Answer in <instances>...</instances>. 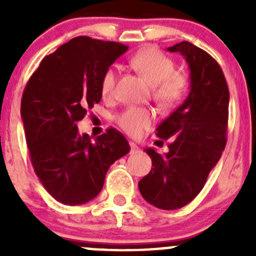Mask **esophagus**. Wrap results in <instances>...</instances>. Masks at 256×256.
I'll list each match as a JSON object with an SVG mask.
<instances>
[{
  "instance_id": "obj_1",
  "label": "esophagus",
  "mask_w": 256,
  "mask_h": 256,
  "mask_svg": "<svg viewBox=\"0 0 256 256\" xmlns=\"http://www.w3.org/2000/svg\"><path fill=\"white\" fill-rule=\"evenodd\" d=\"M130 152L132 154H136L140 151V148L134 144V142H130Z\"/></svg>"
}]
</instances>
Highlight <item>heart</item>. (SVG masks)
<instances>
[{
	"instance_id": "b5f03b06",
	"label": "heart",
	"mask_w": 256,
	"mask_h": 256,
	"mask_svg": "<svg viewBox=\"0 0 256 256\" xmlns=\"http://www.w3.org/2000/svg\"><path fill=\"white\" fill-rule=\"evenodd\" d=\"M130 64L148 83L152 84V94L162 108H172L180 102L187 90L184 74L176 72L174 60L156 47H146L130 58ZM118 79V66L112 65L101 76L100 88L104 97L112 96ZM115 122L130 136H140L150 128L154 122L151 110L144 108H128L118 114Z\"/></svg>"
}]
</instances>
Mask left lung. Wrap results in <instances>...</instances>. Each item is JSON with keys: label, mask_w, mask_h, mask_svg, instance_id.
I'll return each instance as SVG.
<instances>
[{"label": "left lung", "mask_w": 256, "mask_h": 256, "mask_svg": "<svg viewBox=\"0 0 256 256\" xmlns=\"http://www.w3.org/2000/svg\"><path fill=\"white\" fill-rule=\"evenodd\" d=\"M186 58L191 91L184 102L156 128L172 138L162 156L144 148L152 160L150 173L138 182L142 198L164 210L183 208L200 194L227 144L230 91L222 68L212 56L183 40L168 47Z\"/></svg>", "instance_id": "obj_1"}]
</instances>
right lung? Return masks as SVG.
<instances>
[{"label":"right lung","mask_w":256,"mask_h":256,"mask_svg":"<svg viewBox=\"0 0 256 256\" xmlns=\"http://www.w3.org/2000/svg\"><path fill=\"white\" fill-rule=\"evenodd\" d=\"M128 50L110 40L76 37L40 61L22 97V119L37 177L58 202L80 205L102 190L108 168L130 152L119 130L94 142L76 123L102 97L104 72Z\"/></svg>","instance_id":"add662e5"}]
</instances>
